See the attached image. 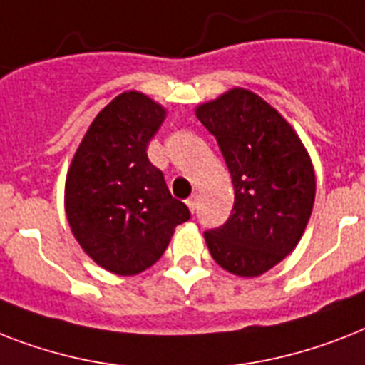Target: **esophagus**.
Instances as JSON below:
<instances>
[{
  "label": "esophagus",
  "mask_w": 365,
  "mask_h": 365,
  "mask_svg": "<svg viewBox=\"0 0 365 365\" xmlns=\"http://www.w3.org/2000/svg\"><path fill=\"white\" fill-rule=\"evenodd\" d=\"M185 202H187V208L191 210L192 213L197 212V208H198V198H197V195H192V197H189L187 200H185Z\"/></svg>",
  "instance_id": "1"
}]
</instances>
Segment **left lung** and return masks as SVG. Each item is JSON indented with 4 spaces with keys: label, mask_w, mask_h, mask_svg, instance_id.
<instances>
[{
    "label": "left lung",
    "mask_w": 365,
    "mask_h": 365,
    "mask_svg": "<svg viewBox=\"0 0 365 365\" xmlns=\"http://www.w3.org/2000/svg\"><path fill=\"white\" fill-rule=\"evenodd\" d=\"M215 136L234 185L227 223L204 232L213 260L240 277H257L300 242L315 202L306 148L264 99L234 88L197 108Z\"/></svg>",
    "instance_id": "left-lung-1"
}]
</instances>
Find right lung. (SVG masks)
Masks as SVG:
<instances>
[{"label":"right lung","instance_id":"1","mask_svg":"<svg viewBox=\"0 0 365 365\" xmlns=\"http://www.w3.org/2000/svg\"><path fill=\"white\" fill-rule=\"evenodd\" d=\"M165 114L144 93H121L97 114L67 173L71 230L80 247L112 274L135 275L155 264L174 229L191 217L148 159V144Z\"/></svg>","mask_w":365,"mask_h":365}]
</instances>
